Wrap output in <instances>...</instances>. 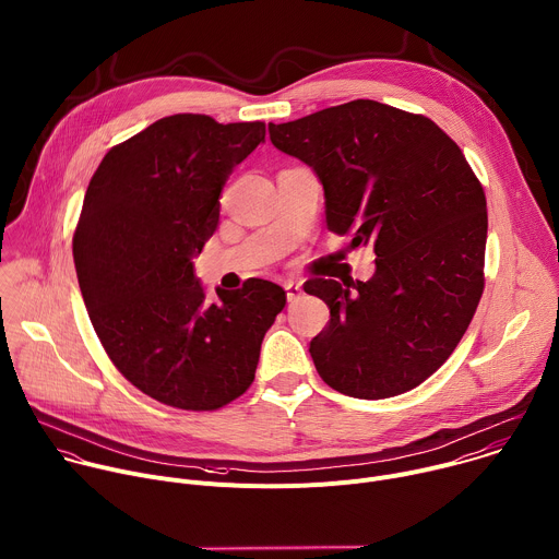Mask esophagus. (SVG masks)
<instances>
[{
  "label": "esophagus",
  "instance_id": "1",
  "mask_svg": "<svg viewBox=\"0 0 559 559\" xmlns=\"http://www.w3.org/2000/svg\"><path fill=\"white\" fill-rule=\"evenodd\" d=\"M284 288H286V299L288 301H297L299 297H301V284H297V282H288V284H284Z\"/></svg>",
  "mask_w": 559,
  "mask_h": 559
}]
</instances>
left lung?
I'll return each instance as SVG.
<instances>
[{
  "instance_id": "left-lung-1",
  "label": "left lung",
  "mask_w": 559,
  "mask_h": 559,
  "mask_svg": "<svg viewBox=\"0 0 559 559\" xmlns=\"http://www.w3.org/2000/svg\"><path fill=\"white\" fill-rule=\"evenodd\" d=\"M269 134L317 174L328 229L377 253L368 282L304 286L330 308L310 342L319 377L368 401L420 385L463 340L485 286L487 200L461 147L370 98L269 123Z\"/></svg>"
}]
</instances>
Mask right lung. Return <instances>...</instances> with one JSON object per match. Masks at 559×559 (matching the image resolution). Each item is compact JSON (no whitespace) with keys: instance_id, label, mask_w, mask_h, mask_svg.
Wrapping results in <instances>:
<instances>
[{"instance_id":"1","label":"right lung","mask_w":559,"mask_h":559,"mask_svg":"<svg viewBox=\"0 0 559 559\" xmlns=\"http://www.w3.org/2000/svg\"><path fill=\"white\" fill-rule=\"evenodd\" d=\"M264 123L165 117L111 147L94 171L72 238L79 288L119 372L180 409H217L249 390L282 286L249 280L206 301L193 258L217 229L219 193Z\"/></svg>"}]
</instances>
